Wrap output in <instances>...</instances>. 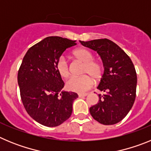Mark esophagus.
Listing matches in <instances>:
<instances>
[{
	"instance_id": "obj_1",
	"label": "esophagus",
	"mask_w": 151,
	"mask_h": 151,
	"mask_svg": "<svg viewBox=\"0 0 151 151\" xmlns=\"http://www.w3.org/2000/svg\"><path fill=\"white\" fill-rule=\"evenodd\" d=\"M87 95H88L87 93H80V94H78V97H85V96H87Z\"/></svg>"
}]
</instances>
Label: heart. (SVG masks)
Instances as JSON below:
<instances>
[{"label": "heart", "instance_id": "b5f03b06", "mask_svg": "<svg viewBox=\"0 0 151 151\" xmlns=\"http://www.w3.org/2000/svg\"><path fill=\"white\" fill-rule=\"evenodd\" d=\"M73 54L77 60L84 63L82 73L80 77H73L66 82V88L69 91L78 93H84L91 88L93 85V79L98 80L102 77L103 66L98 61L94 60L92 52L85 47H79L73 50ZM56 69L59 76L66 78L69 76V66L63 57H60L56 63Z\"/></svg>", "mask_w": 151, "mask_h": 151}]
</instances>
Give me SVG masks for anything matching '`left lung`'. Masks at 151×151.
Instances as JSON below:
<instances>
[{"label": "left lung", "mask_w": 151, "mask_h": 151, "mask_svg": "<svg viewBox=\"0 0 151 151\" xmlns=\"http://www.w3.org/2000/svg\"><path fill=\"white\" fill-rule=\"evenodd\" d=\"M80 43L97 51L104 67L97 86L104 94H99V101L90 107L91 115L103 125L120 122L132 109L136 97L137 74L132 61L116 44L106 38Z\"/></svg>", "instance_id": "left-lung-1"}]
</instances>
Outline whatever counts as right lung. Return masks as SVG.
<instances>
[{"instance_id": "right-lung-1", "label": "right lung", "mask_w": 151, "mask_h": 151, "mask_svg": "<svg viewBox=\"0 0 151 151\" xmlns=\"http://www.w3.org/2000/svg\"><path fill=\"white\" fill-rule=\"evenodd\" d=\"M76 45V41L50 36L31 47L23 57L17 77L21 99L28 114L41 125L56 127L71 116L78 94L61 91L64 82L56 63Z\"/></svg>"}]
</instances>
